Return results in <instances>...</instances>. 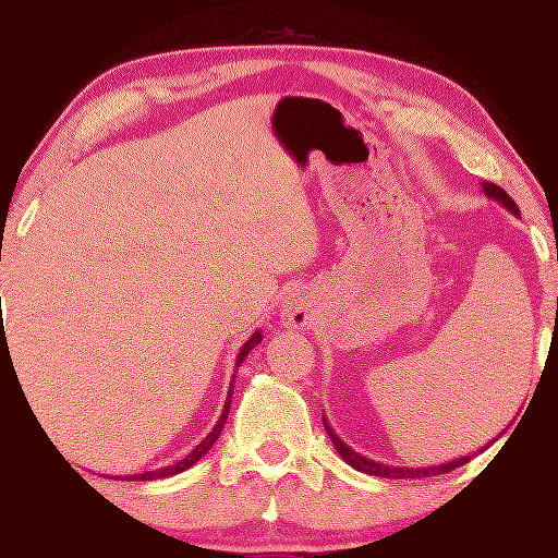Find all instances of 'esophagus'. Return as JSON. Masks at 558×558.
Wrapping results in <instances>:
<instances>
[{
    "instance_id": "34e87169",
    "label": "esophagus",
    "mask_w": 558,
    "mask_h": 558,
    "mask_svg": "<svg viewBox=\"0 0 558 558\" xmlns=\"http://www.w3.org/2000/svg\"><path fill=\"white\" fill-rule=\"evenodd\" d=\"M281 315H284L287 325H292V328H307L310 320H313V310H310L307 302L300 300V296L289 300Z\"/></svg>"
}]
</instances>
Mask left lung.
<instances>
[{
    "mask_svg": "<svg viewBox=\"0 0 558 558\" xmlns=\"http://www.w3.org/2000/svg\"><path fill=\"white\" fill-rule=\"evenodd\" d=\"M484 192L489 194L492 199H500L505 207L510 209V213H515L518 215V205L515 202H512V197L508 192L502 190V186H497V184H484ZM325 430H328V436L332 438V446L338 448V453L343 456V461H349V464L353 466V469H359V472H364V474H372V476H387V480H417V476H433V474H446V472H453L456 466H461V464H466V461H472V456H461V459H456V461H448V464H440V466H428V469H400V466H389V464H376V461H372V459H366V456H359L356 451H351L349 446L343 444L341 438L336 436V433L330 430V425L325 423ZM484 451V448H482Z\"/></svg>",
    "mask_w": 558,
    "mask_h": 558,
    "instance_id": "left-lung-1",
    "label": "left lung"
}]
</instances>
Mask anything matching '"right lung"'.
Wrapping results in <instances>:
<instances>
[{
  "instance_id": "1",
  "label": "right lung",
  "mask_w": 558,
  "mask_h": 558,
  "mask_svg": "<svg viewBox=\"0 0 558 558\" xmlns=\"http://www.w3.org/2000/svg\"><path fill=\"white\" fill-rule=\"evenodd\" d=\"M258 341H262V332H253V336L248 338V341H245V345L241 349V353H238V366H241V361L248 356V351L253 349V345H258ZM230 397H233V389H230L228 392V402H226V410H222V415H220V421H217V425L213 428V433H209V436L202 440V444L194 448V451L186 456V459H182V461H177V464L173 466H163V469H156V472H146V474H137V476H133V480H141V482H146V480H166V476H173V474H179V472H184V469H190L192 464H197V461L202 459V456H205L209 448H213V444L217 440V436H220V430H222V425H226V421H228V410H230ZM130 480V476H128Z\"/></svg>"
}]
</instances>
